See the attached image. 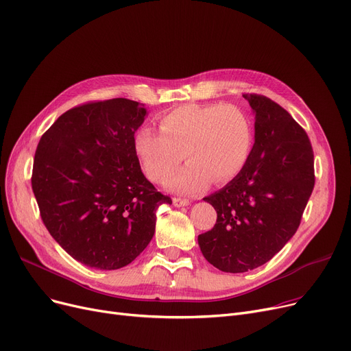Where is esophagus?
<instances>
[{
    "mask_svg": "<svg viewBox=\"0 0 351 351\" xmlns=\"http://www.w3.org/2000/svg\"><path fill=\"white\" fill-rule=\"evenodd\" d=\"M191 204V201L189 199H186V197H173V205L175 206H188Z\"/></svg>",
    "mask_w": 351,
    "mask_h": 351,
    "instance_id": "1",
    "label": "esophagus"
}]
</instances>
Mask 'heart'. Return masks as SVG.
Masks as SVG:
<instances>
[{"mask_svg":"<svg viewBox=\"0 0 351 351\" xmlns=\"http://www.w3.org/2000/svg\"><path fill=\"white\" fill-rule=\"evenodd\" d=\"M160 132L142 128L134 136V154L145 175L165 184L184 156L188 165L167 182L179 193H196L212 180L226 184L250 160L254 126L245 110L235 104H184L159 117Z\"/></svg>","mask_w":351,"mask_h":351,"instance_id":"b5f03b06","label":"heart"}]
</instances>
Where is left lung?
<instances>
[{"instance_id":"1","label":"left lung","mask_w":351,"mask_h":351,"mask_svg":"<svg viewBox=\"0 0 351 351\" xmlns=\"http://www.w3.org/2000/svg\"><path fill=\"white\" fill-rule=\"evenodd\" d=\"M255 113V142L242 172L205 197L217 223L197 237L206 261L223 272L268 263L298 230L314 189L308 136L285 109L261 95H243Z\"/></svg>"}]
</instances>
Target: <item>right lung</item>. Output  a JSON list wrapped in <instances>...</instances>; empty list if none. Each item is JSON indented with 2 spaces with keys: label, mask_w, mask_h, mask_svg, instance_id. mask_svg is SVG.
I'll return each instance as SVG.
<instances>
[{
  "label": "right lung",
  "mask_w": 351,
  "mask_h": 351,
  "mask_svg": "<svg viewBox=\"0 0 351 351\" xmlns=\"http://www.w3.org/2000/svg\"><path fill=\"white\" fill-rule=\"evenodd\" d=\"M145 104L88 101L67 110L36 150L32 186L50 235L79 263L129 265L154 238L156 209L172 204L145 178L134 132Z\"/></svg>",
  "instance_id": "right-lung-1"
}]
</instances>
